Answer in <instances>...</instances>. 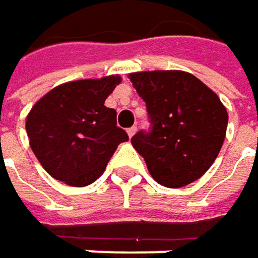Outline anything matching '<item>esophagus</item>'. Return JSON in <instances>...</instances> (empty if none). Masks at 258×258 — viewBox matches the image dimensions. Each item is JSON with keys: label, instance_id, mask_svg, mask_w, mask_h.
<instances>
[{"label": "esophagus", "instance_id": "esophagus-1", "mask_svg": "<svg viewBox=\"0 0 258 258\" xmlns=\"http://www.w3.org/2000/svg\"><path fill=\"white\" fill-rule=\"evenodd\" d=\"M135 134H137V127H135V126H132V127H129V129H127V135H129V138H132Z\"/></svg>", "mask_w": 258, "mask_h": 258}]
</instances>
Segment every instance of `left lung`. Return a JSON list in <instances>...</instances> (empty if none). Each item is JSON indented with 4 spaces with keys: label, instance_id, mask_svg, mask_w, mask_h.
I'll use <instances>...</instances> for the list:
<instances>
[{
    "label": "left lung",
    "instance_id": "left-lung-1",
    "mask_svg": "<svg viewBox=\"0 0 258 258\" xmlns=\"http://www.w3.org/2000/svg\"><path fill=\"white\" fill-rule=\"evenodd\" d=\"M129 79L153 124L150 134L138 132L131 140L150 176L167 188L198 180L225 140L228 114L218 94L183 70L134 72Z\"/></svg>",
    "mask_w": 258,
    "mask_h": 258
}]
</instances>
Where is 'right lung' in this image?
Here are the masks:
<instances>
[{"label": "right lung", "mask_w": 258, "mask_h": 258, "mask_svg": "<svg viewBox=\"0 0 258 258\" xmlns=\"http://www.w3.org/2000/svg\"><path fill=\"white\" fill-rule=\"evenodd\" d=\"M118 75L69 81L42 96L27 115L31 150L54 179L82 188L105 171L117 146L129 140L117 112L105 106Z\"/></svg>", "instance_id": "add662e5"}]
</instances>
